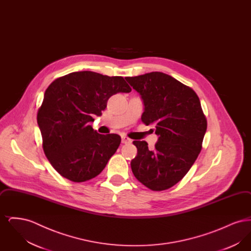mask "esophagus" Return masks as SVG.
<instances>
[{"mask_svg":"<svg viewBox=\"0 0 251 251\" xmlns=\"http://www.w3.org/2000/svg\"><path fill=\"white\" fill-rule=\"evenodd\" d=\"M121 141H122V143L123 144H130L131 142V140L129 137L124 136V135L121 136Z\"/></svg>","mask_w":251,"mask_h":251,"instance_id":"esophagus-1","label":"esophagus"}]
</instances>
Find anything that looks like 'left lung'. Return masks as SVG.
I'll return each instance as SVG.
<instances>
[{"label":"left lung","mask_w":251,"mask_h":251,"mask_svg":"<svg viewBox=\"0 0 251 251\" xmlns=\"http://www.w3.org/2000/svg\"><path fill=\"white\" fill-rule=\"evenodd\" d=\"M143 99L141 120L159 135L153 149L133 141L137 155L131 162L134 177L152 191L174 186L189 171L202 149L207 120L191 87L163 72L126 77Z\"/></svg>","instance_id":"1"}]
</instances>
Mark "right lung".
<instances>
[{
	"label": "right lung",
	"instance_id": "1",
	"mask_svg": "<svg viewBox=\"0 0 251 251\" xmlns=\"http://www.w3.org/2000/svg\"><path fill=\"white\" fill-rule=\"evenodd\" d=\"M131 91L123 77L93 72H72L49 85L36 120L44 153L62 177L83 182L106 167L121 137L100 134L89 122L101 115L111 96Z\"/></svg>",
	"mask_w": 251,
	"mask_h": 251
}]
</instances>
